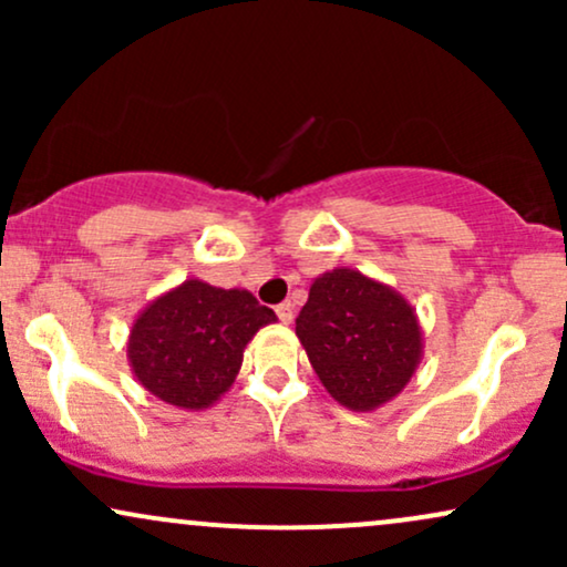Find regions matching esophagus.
I'll use <instances>...</instances> for the list:
<instances>
[{
	"label": "esophagus",
	"instance_id": "esophagus-1",
	"mask_svg": "<svg viewBox=\"0 0 567 567\" xmlns=\"http://www.w3.org/2000/svg\"><path fill=\"white\" fill-rule=\"evenodd\" d=\"M277 317H279V322H282V324H290L292 317H296V309H292V303L290 301L279 303L277 306Z\"/></svg>",
	"mask_w": 567,
	"mask_h": 567
}]
</instances>
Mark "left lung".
Instances as JSON below:
<instances>
[{"label":"left lung","mask_w":567,"mask_h":567,"mask_svg":"<svg viewBox=\"0 0 567 567\" xmlns=\"http://www.w3.org/2000/svg\"><path fill=\"white\" fill-rule=\"evenodd\" d=\"M296 336L328 394L357 413L392 402L424 360V330L408 298L349 266L311 282Z\"/></svg>","instance_id":"left-lung-1"}]
</instances>
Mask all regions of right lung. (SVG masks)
I'll return each instance as SVG.
<instances>
[{"label":"right lung","mask_w":567,"mask_h":567,"mask_svg":"<svg viewBox=\"0 0 567 567\" xmlns=\"http://www.w3.org/2000/svg\"><path fill=\"white\" fill-rule=\"evenodd\" d=\"M277 322L250 290L188 277L148 301L127 336V362L148 394L181 410H205L231 389L245 347Z\"/></svg>","instance_id":"add662e5"}]
</instances>
